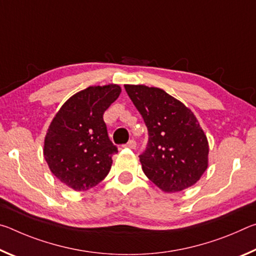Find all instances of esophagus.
<instances>
[{
    "label": "esophagus",
    "instance_id": "esophagus-1",
    "mask_svg": "<svg viewBox=\"0 0 256 256\" xmlns=\"http://www.w3.org/2000/svg\"><path fill=\"white\" fill-rule=\"evenodd\" d=\"M125 146H128V148H130V149H136V142L133 140H130L126 144H125Z\"/></svg>",
    "mask_w": 256,
    "mask_h": 256
}]
</instances>
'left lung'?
<instances>
[{"label":"left lung","mask_w":256,"mask_h":256,"mask_svg":"<svg viewBox=\"0 0 256 256\" xmlns=\"http://www.w3.org/2000/svg\"><path fill=\"white\" fill-rule=\"evenodd\" d=\"M148 128L140 162L146 177L167 193L190 188L208 168L209 144L190 110L162 89L125 84Z\"/></svg>","instance_id":"8db88e82"}]
</instances>
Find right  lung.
Listing matches in <instances>:
<instances>
[{
	"mask_svg": "<svg viewBox=\"0 0 256 256\" xmlns=\"http://www.w3.org/2000/svg\"><path fill=\"white\" fill-rule=\"evenodd\" d=\"M120 94L118 84L94 86L64 102L47 130L44 157L56 178L86 190L105 178L116 146L108 138L102 115Z\"/></svg>",
	"mask_w": 256,
	"mask_h": 256,
	"instance_id": "add662e5",
	"label": "right lung"
}]
</instances>
